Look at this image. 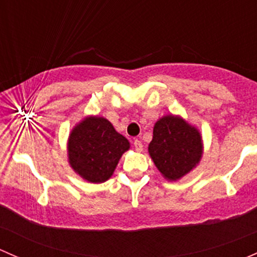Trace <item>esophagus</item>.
<instances>
[{"label": "esophagus", "mask_w": 257, "mask_h": 257, "mask_svg": "<svg viewBox=\"0 0 257 257\" xmlns=\"http://www.w3.org/2000/svg\"><path fill=\"white\" fill-rule=\"evenodd\" d=\"M134 147L137 152H142V150H144V145H142V142L137 139L134 141Z\"/></svg>", "instance_id": "obj_1"}]
</instances>
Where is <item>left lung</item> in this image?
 Segmentation results:
<instances>
[{
    "instance_id": "1",
    "label": "left lung",
    "mask_w": 257,
    "mask_h": 257,
    "mask_svg": "<svg viewBox=\"0 0 257 257\" xmlns=\"http://www.w3.org/2000/svg\"><path fill=\"white\" fill-rule=\"evenodd\" d=\"M148 153L161 174L167 181L176 182L199 165L202 135L182 116L169 113L158 118L153 126Z\"/></svg>"
}]
</instances>
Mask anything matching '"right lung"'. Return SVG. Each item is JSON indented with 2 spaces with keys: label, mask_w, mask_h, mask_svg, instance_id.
<instances>
[{
  "label": "right lung",
  "mask_w": 257,
  "mask_h": 257,
  "mask_svg": "<svg viewBox=\"0 0 257 257\" xmlns=\"http://www.w3.org/2000/svg\"><path fill=\"white\" fill-rule=\"evenodd\" d=\"M130 150L126 137L101 116H86L68 137V162L76 174L90 183L111 178L121 156Z\"/></svg>",
  "instance_id": "1"
}]
</instances>
